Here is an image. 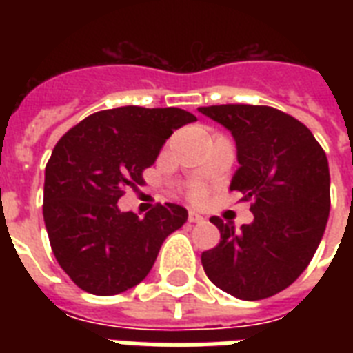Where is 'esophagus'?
Returning a JSON list of instances; mask_svg holds the SVG:
<instances>
[{
	"label": "esophagus",
	"mask_w": 353,
	"mask_h": 353,
	"mask_svg": "<svg viewBox=\"0 0 353 353\" xmlns=\"http://www.w3.org/2000/svg\"><path fill=\"white\" fill-rule=\"evenodd\" d=\"M188 220L192 221V223H196V221L203 220V216L199 214L198 210H188Z\"/></svg>",
	"instance_id": "esophagus-1"
}]
</instances>
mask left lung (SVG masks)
I'll return each instance as SVG.
<instances>
[{"label": "left lung", "mask_w": 353, "mask_h": 353, "mask_svg": "<svg viewBox=\"0 0 353 353\" xmlns=\"http://www.w3.org/2000/svg\"><path fill=\"white\" fill-rule=\"evenodd\" d=\"M231 132L238 170L231 190L251 199L254 220L236 229L210 218L220 243L201 254L214 285L241 301H260L291 285L317 251L330 216L328 159L301 121L269 106L198 108Z\"/></svg>", "instance_id": "left-lung-1"}]
</instances>
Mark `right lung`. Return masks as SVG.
<instances>
[{
  "label": "right lung",
  "instance_id": "right-lung-1",
  "mask_svg": "<svg viewBox=\"0 0 353 353\" xmlns=\"http://www.w3.org/2000/svg\"><path fill=\"white\" fill-rule=\"evenodd\" d=\"M179 108L122 106L97 112L57 143L46 166L43 221L60 268L80 290L117 295L146 279L166 236L187 221L176 203L139 218L119 209L141 185L174 130L196 122Z\"/></svg>",
  "mask_w": 353,
  "mask_h": 353
}]
</instances>
